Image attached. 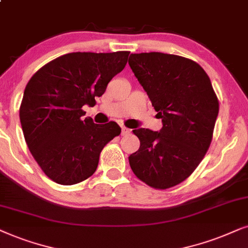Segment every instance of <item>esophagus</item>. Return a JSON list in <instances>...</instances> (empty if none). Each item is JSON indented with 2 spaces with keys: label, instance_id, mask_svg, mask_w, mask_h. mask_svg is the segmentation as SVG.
Wrapping results in <instances>:
<instances>
[{
  "label": "esophagus",
  "instance_id": "esophagus-1",
  "mask_svg": "<svg viewBox=\"0 0 248 248\" xmlns=\"http://www.w3.org/2000/svg\"><path fill=\"white\" fill-rule=\"evenodd\" d=\"M129 133H130V129H128V128L124 127V126L121 127V135H122V136H124V135H127Z\"/></svg>",
  "mask_w": 248,
  "mask_h": 248
}]
</instances>
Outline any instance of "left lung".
Segmentation results:
<instances>
[{"label":"left lung","instance_id":"8db88e82","mask_svg":"<svg viewBox=\"0 0 248 248\" xmlns=\"http://www.w3.org/2000/svg\"><path fill=\"white\" fill-rule=\"evenodd\" d=\"M128 62L162 121L159 131L133 130L140 145L128 158L130 168L147 186L168 189L189 177L207 152L217 97L206 72L187 58L142 52Z\"/></svg>","mask_w":248,"mask_h":248}]
</instances>
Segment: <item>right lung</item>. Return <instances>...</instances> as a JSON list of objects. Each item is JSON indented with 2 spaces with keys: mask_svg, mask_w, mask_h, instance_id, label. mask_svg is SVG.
<instances>
[{
  "mask_svg": "<svg viewBox=\"0 0 248 248\" xmlns=\"http://www.w3.org/2000/svg\"><path fill=\"white\" fill-rule=\"evenodd\" d=\"M128 51L71 52L40 68L25 88L19 117L28 149L45 174L62 186L82 182L95 173L106 143L120 135L111 121L93 124L82 118V106L127 64Z\"/></svg>",
  "mask_w": 248,
  "mask_h": 248,
  "instance_id": "1",
  "label": "right lung"
}]
</instances>
